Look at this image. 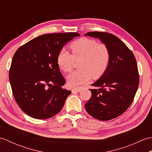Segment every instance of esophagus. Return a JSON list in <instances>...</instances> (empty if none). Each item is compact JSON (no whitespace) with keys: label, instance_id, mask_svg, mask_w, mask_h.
<instances>
[{"label":"esophagus","instance_id":"esophagus-1","mask_svg":"<svg viewBox=\"0 0 152 152\" xmlns=\"http://www.w3.org/2000/svg\"><path fill=\"white\" fill-rule=\"evenodd\" d=\"M80 91H81V88H75V89H72V93H79Z\"/></svg>","mask_w":152,"mask_h":152}]
</instances>
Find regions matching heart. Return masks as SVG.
<instances>
[{"label":"heart","mask_w":152,"mask_h":152,"mask_svg":"<svg viewBox=\"0 0 152 152\" xmlns=\"http://www.w3.org/2000/svg\"><path fill=\"white\" fill-rule=\"evenodd\" d=\"M72 54L66 49L61 50L57 56V63L64 72L72 70L74 61H79V70L67 76L68 84L76 88L91 78L98 79L108 66L110 54L105 44H98L95 40L83 37L70 44Z\"/></svg>","instance_id":"b5f03b06"}]
</instances>
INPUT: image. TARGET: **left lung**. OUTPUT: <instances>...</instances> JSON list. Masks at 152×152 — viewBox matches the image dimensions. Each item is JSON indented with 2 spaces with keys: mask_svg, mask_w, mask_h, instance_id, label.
<instances>
[{
  "mask_svg": "<svg viewBox=\"0 0 152 152\" xmlns=\"http://www.w3.org/2000/svg\"><path fill=\"white\" fill-rule=\"evenodd\" d=\"M85 36L99 38L108 46L110 59L107 69L91 84V96L85 104L89 115L99 120L112 119L127 110L139 83L137 61L134 54L114 34L105 32H89Z\"/></svg>",
  "mask_w": 152,
  "mask_h": 152,
  "instance_id": "1",
  "label": "left lung"
}]
</instances>
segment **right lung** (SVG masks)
Instances as JSON below:
<instances>
[{"instance_id":"obj_1","label":"right lung","mask_w":152,"mask_h":152,"mask_svg":"<svg viewBox=\"0 0 152 152\" xmlns=\"http://www.w3.org/2000/svg\"><path fill=\"white\" fill-rule=\"evenodd\" d=\"M76 33H52L34 38L14 55L9 80L16 102L31 117L45 119L62 110L71 91L57 63L59 51Z\"/></svg>"}]
</instances>
